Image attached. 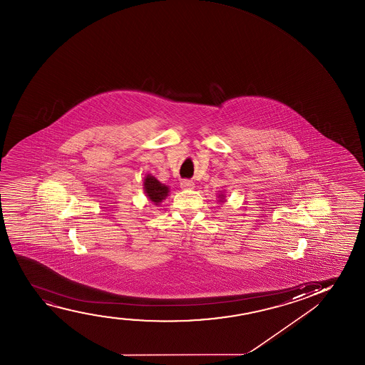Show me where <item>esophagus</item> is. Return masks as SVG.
<instances>
[{
	"mask_svg": "<svg viewBox=\"0 0 365 365\" xmlns=\"http://www.w3.org/2000/svg\"><path fill=\"white\" fill-rule=\"evenodd\" d=\"M180 187L183 190H192V188H195V183L190 180H180Z\"/></svg>",
	"mask_w": 365,
	"mask_h": 365,
	"instance_id": "obj_1",
	"label": "esophagus"
}]
</instances>
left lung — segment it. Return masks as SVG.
<instances>
[{
	"instance_id": "left-lung-1",
	"label": "left lung",
	"mask_w": 365,
	"mask_h": 365,
	"mask_svg": "<svg viewBox=\"0 0 365 365\" xmlns=\"http://www.w3.org/2000/svg\"><path fill=\"white\" fill-rule=\"evenodd\" d=\"M225 195H220V197H218V198H220V200H225Z\"/></svg>"
}]
</instances>
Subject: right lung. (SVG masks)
<instances>
[{"mask_svg":"<svg viewBox=\"0 0 365 365\" xmlns=\"http://www.w3.org/2000/svg\"><path fill=\"white\" fill-rule=\"evenodd\" d=\"M143 190L150 202H153L155 205H160L162 200H165V197L170 192L167 185L160 183V180H155V177L150 175H147L145 178Z\"/></svg>","mask_w":365,"mask_h":365,"instance_id":"add662e5","label":"right lung"}]
</instances>
